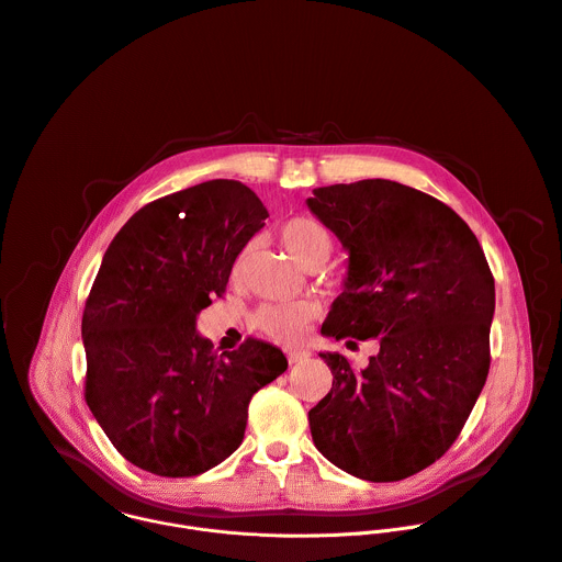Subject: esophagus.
<instances>
[{"instance_id":"1","label":"esophagus","mask_w":562,"mask_h":562,"mask_svg":"<svg viewBox=\"0 0 562 562\" xmlns=\"http://www.w3.org/2000/svg\"><path fill=\"white\" fill-rule=\"evenodd\" d=\"M308 357H311V352H306V350H286L289 363H302V361H306Z\"/></svg>"}]
</instances>
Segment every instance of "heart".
Wrapping results in <instances>:
<instances>
[{
  "label": "heart",
  "instance_id": "heart-1",
  "mask_svg": "<svg viewBox=\"0 0 562 562\" xmlns=\"http://www.w3.org/2000/svg\"><path fill=\"white\" fill-rule=\"evenodd\" d=\"M280 238L286 251L291 254V258L304 269L322 267L335 249L333 234L319 221L308 216H295L286 221L280 229ZM243 262H245V254H240L234 260V267H232L234 278L240 276ZM313 315H315V306L308 302L267 304L256 311L254 326L267 337H271L273 341L297 344L306 335V328Z\"/></svg>",
  "mask_w": 562,
  "mask_h": 562
}]
</instances>
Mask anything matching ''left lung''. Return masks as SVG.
Returning <instances> with one entry per match:
<instances>
[{
	"instance_id": "obj_1",
	"label": "left lung",
	"mask_w": 562,
	"mask_h": 562,
	"mask_svg": "<svg viewBox=\"0 0 562 562\" xmlns=\"http://www.w3.org/2000/svg\"><path fill=\"white\" fill-rule=\"evenodd\" d=\"M311 212L348 251L344 293L322 326L368 368L322 352L330 392L308 412L317 451L368 482H398L440 460L491 368L495 278L471 227L442 201L387 179L313 190Z\"/></svg>"
}]
</instances>
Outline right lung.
Returning <instances> with one entry per match:
<instances>
[{
	"label": "right lung",
	"mask_w": 562,
	"mask_h": 562,
	"mask_svg": "<svg viewBox=\"0 0 562 562\" xmlns=\"http://www.w3.org/2000/svg\"><path fill=\"white\" fill-rule=\"evenodd\" d=\"M267 216L245 183L212 179L137 210L104 251L82 313L85 401L137 469H214L240 447L251 396L286 370L267 341L218 355L196 333Z\"/></svg>",
	"instance_id": "1"
}]
</instances>
